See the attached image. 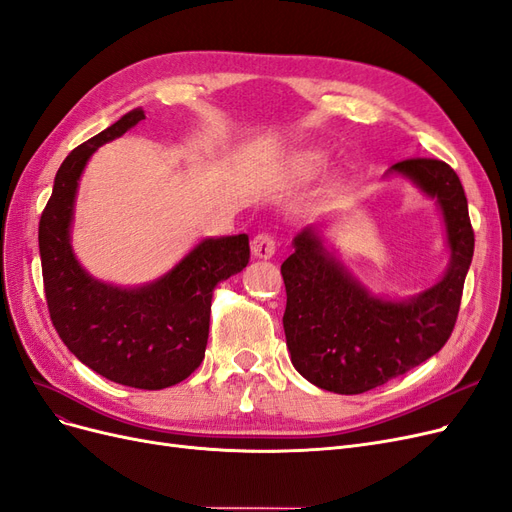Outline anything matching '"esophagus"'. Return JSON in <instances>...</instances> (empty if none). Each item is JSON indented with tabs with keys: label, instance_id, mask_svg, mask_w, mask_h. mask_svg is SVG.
<instances>
[{
	"label": "esophagus",
	"instance_id": "1",
	"mask_svg": "<svg viewBox=\"0 0 512 512\" xmlns=\"http://www.w3.org/2000/svg\"><path fill=\"white\" fill-rule=\"evenodd\" d=\"M275 237L271 233H258L254 239H252V256L254 258H271L275 254Z\"/></svg>",
	"mask_w": 512,
	"mask_h": 512
}]
</instances>
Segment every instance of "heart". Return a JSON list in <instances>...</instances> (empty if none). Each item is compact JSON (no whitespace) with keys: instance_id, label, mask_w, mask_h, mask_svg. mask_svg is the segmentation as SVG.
<instances>
[{"instance_id":"b5f03b06","label":"heart","mask_w":512,"mask_h":512,"mask_svg":"<svg viewBox=\"0 0 512 512\" xmlns=\"http://www.w3.org/2000/svg\"><path fill=\"white\" fill-rule=\"evenodd\" d=\"M290 171L298 178H309V175L317 173L324 165V154L317 150H301L290 158Z\"/></svg>"}]
</instances>
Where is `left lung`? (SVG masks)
I'll return each mask as SVG.
<instances>
[{"label":"left lung","mask_w":512,"mask_h":512,"mask_svg":"<svg viewBox=\"0 0 512 512\" xmlns=\"http://www.w3.org/2000/svg\"><path fill=\"white\" fill-rule=\"evenodd\" d=\"M387 173L409 178L443 214L449 267L434 286L392 301L370 294L328 252L320 226H307L281 264L284 330L294 368L334 394H362L400 377L440 351L451 337L474 254L468 201L457 173L436 158H409Z\"/></svg>","instance_id":"left-lung-1"}]
</instances>
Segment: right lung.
Segmentation results:
<instances>
[{
  "mask_svg": "<svg viewBox=\"0 0 512 512\" xmlns=\"http://www.w3.org/2000/svg\"><path fill=\"white\" fill-rule=\"evenodd\" d=\"M146 118L137 108L69 152L40 218V256L52 326L97 375L137 390L184 381L205 358L211 296L250 260L248 235L209 237L150 284L120 288L84 271L72 248L80 175L93 152Z\"/></svg>",
  "mask_w": 512,
  "mask_h": 512,
  "instance_id": "right-lung-1",
  "label": "right lung"
}]
</instances>
